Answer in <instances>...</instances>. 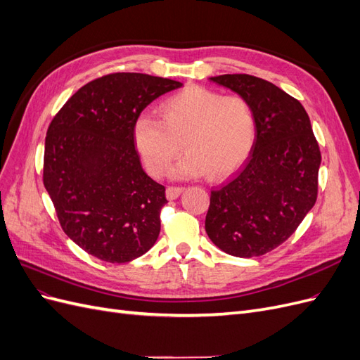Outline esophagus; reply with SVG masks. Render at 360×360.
Wrapping results in <instances>:
<instances>
[{"instance_id": "esophagus-1", "label": "esophagus", "mask_w": 360, "mask_h": 360, "mask_svg": "<svg viewBox=\"0 0 360 360\" xmlns=\"http://www.w3.org/2000/svg\"><path fill=\"white\" fill-rule=\"evenodd\" d=\"M184 188L181 186H168L167 188V198L168 200H176L179 198V195L183 192Z\"/></svg>"}]
</instances>
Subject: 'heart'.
Instances as JSON below:
<instances>
[{
    "label": "heart",
    "mask_w": 360,
    "mask_h": 360,
    "mask_svg": "<svg viewBox=\"0 0 360 360\" xmlns=\"http://www.w3.org/2000/svg\"><path fill=\"white\" fill-rule=\"evenodd\" d=\"M162 120L141 115L134 129L135 144L151 176L162 177L183 146L188 156L174 171L177 177L207 172L219 180L240 168L252 153L258 123L252 105L240 94L192 85L160 105Z\"/></svg>",
    "instance_id": "obj_1"
}]
</instances>
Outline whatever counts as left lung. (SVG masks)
Here are the masks:
<instances>
[{
	"label": "left lung",
	"instance_id": "1",
	"mask_svg": "<svg viewBox=\"0 0 360 360\" xmlns=\"http://www.w3.org/2000/svg\"><path fill=\"white\" fill-rule=\"evenodd\" d=\"M210 81L246 97L258 134L243 168L212 191L205 233L230 255H264L297 230L317 201L320 147L302 103L275 84L246 73Z\"/></svg>",
	"mask_w": 360,
	"mask_h": 360
}]
</instances>
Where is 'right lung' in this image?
<instances>
[{"mask_svg": "<svg viewBox=\"0 0 360 360\" xmlns=\"http://www.w3.org/2000/svg\"><path fill=\"white\" fill-rule=\"evenodd\" d=\"M181 85L110 73L81 86L51 122L43 184L63 231L86 254L120 264L156 243L165 186L141 167L134 129L147 105Z\"/></svg>", "mask_w": 360, "mask_h": 360, "instance_id": "1", "label": "right lung"}]
</instances>
